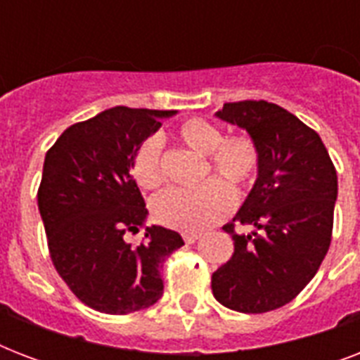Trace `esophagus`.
<instances>
[{
  "label": "esophagus",
  "mask_w": 360,
  "mask_h": 360,
  "mask_svg": "<svg viewBox=\"0 0 360 360\" xmlns=\"http://www.w3.org/2000/svg\"><path fill=\"white\" fill-rule=\"evenodd\" d=\"M200 237H202V233H200V231H186L185 236H183V239H185L186 245H192V243H196Z\"/></svg>",
  "instance_id": "esophagus-1"
}]
</instances>
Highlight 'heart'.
<instances>
[{"instance_id":"1","label":"heart","mask_w":360,"mask_h":360,"mask_svg":"<svg viewBox=\"0 0 360 360\" xmlns=\"http://www.w3.org/2000/svg\"><path fill=\"white\" fill-rule=\"evenodd\" d=\"M177 140L202 157H207L203 177L213 172L224 179L237 192L246 191L254 183L259 166V153L248 136H230L214 123L202 117H192L179 124L175 132ZM132 177L141 188H157L162 185L160 143L146 140L132 158ZM233 207V192L219 179L205 181L196 191L172 188L153 202V217L157 222L183 231L207 228L224 219Z\"/></svg>"}]
</instances>
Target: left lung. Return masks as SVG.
<instances>
[{"label":"left lung","instance_id":"obj_1","mask_svg":"<svg viewBox=\"0 0 360 360\" xmlns=\"http://www.w3.org/2000/svg\"><path fill=\"white\" fill-rule=\"evenodd\" d=\"M217 117L246 130L259 153L257 177L237 211L250 233H236L233 256L213 273L214 299L262 314L293 301L318 273L333 236L338 177L316 130L265 101L226 103Z\"/></svg>","mask_w":360,"mask_h":360}]
</instances>
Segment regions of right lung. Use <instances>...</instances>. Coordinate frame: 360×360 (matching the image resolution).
<instances>
[{
  "mask_svg": "<svg viewBox=\"0 0 360 360\" xmlns=\"http://www.w3.org/2000/svg\"><path fill=\"white\" fill-rule=\"evenodd\" d=\"M175 110L115 108L76 123L50 147L39 186L53 267L84 304L104 314H130L162 297L164 259L185 245L164 226H146L147 209L130 175L138 147ZM146 228L132 247L127 231Z\"/></svg>",
  "mask_w": 360,
  "mask_h": 360,
  "instance_id": "right-lung-1",
  "label": "right lung"
}]
</instances>
